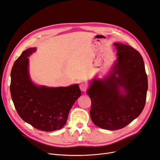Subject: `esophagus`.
<instances>
[{
  "instance_id": "obj_1",
  "label": "esophagus",
  "mask_w": 160,
  "mask_h": 160,
  "mask_svg": "<svg viewBox=\"0 0 160 160\" xmlns=\"http://www.w3.org/2000/svg\"><path fill=\"white\" fill-rule=\"evenodd\" d=\"M80 89L82 91H86L88 89V85L86 83H82L80 85Z\"/></svg>"
}]
</instances>
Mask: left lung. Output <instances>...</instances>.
Masks as SVG:
<instances>
[{
  "label": "left lung",
  "mask_w": 160,
  "mask_h": 160,
  "mask_svg": "<svg viewBox=\"0 0 160 160\" xmlns=\"http://www.w3.org/2000/svg\"><path fill=\"white\" fill-rule=\"evenodd\" d=\"M117 59L110 75L95 78L87 91L90 116L97 127L119 130L141 114L145 107L148 79L140 53L130 45L115 43Z\"/></svg>",
  "instance_id": "8db88e82"
}]
</instances>
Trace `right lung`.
<instances>
[{
	"label": "right lung",
	"instance_id": "add662e5",
	"mask_svg": "<svg viewBox=\"0 0 160 160\" xmlns=\"http://www.w3.org/2000/svg\"><path fill=\"white\" fill-rule=\"evenodd\" d=\"M36 48L24 50L11 71L10 93L21 118L38 130L51 132L62 128L71 108L81 95L78 84L68 87L38 86L30 80L28 57Z\"/></svg>",
	"mask_w": 160,
	"mask_h": 160
}]
</instances>
